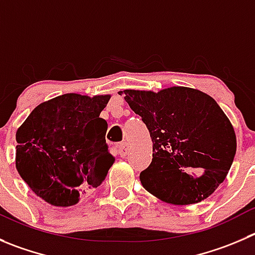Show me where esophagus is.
I'll return each instance as SVG.
<instances>
[{"mask_svg":"<svg viewBox=\"0 0 255 255\" xmlns=\"http://www.w3.org/2000/svg\"><path fill=\"white\" fill-rule=\"evenodd\" d=\"M128 152H129V144H128V142H121V144L119 145V154H120L121 156H126Z\"/></svg>","mask_w":255,"mask_h":255,"instance_id":"obj_1","label":"esophagus"}]
</instances>
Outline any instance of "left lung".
<instances>
[{"instance_id":"obj_1","label":"left lung","mask_w":255,"mask_h":255,"mask_svg":"<svg viewBox=\"0 0 255 255\" xmlns=\"http://www.w3.org/2000/svg\"><path fill=\"white\" fill-rule=\"evenodd\" d=\"M141 116L152 140V161L140 173L149 193L165 203L189 205L214 193L237 151L229 119L217 101L199 90L174 86L120 91ZM203 172L200 177L193 174Z\"/></svg>"}]
</instances>
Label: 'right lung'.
<instances>
[{
  "mask_svg": "<svg viewBox=\"0 0 255 255\" xmlns=\"http://www.w3.org/2000/svg\"><path fill=\"white\" fill-rule=\"evenodd\" d=\"M110 96L65 94L40 104L16 132V169L55 207H71L98 188L113 165L100 118Z\"/></svg>",
  "mask_w": 255,
  "mask_h": 255,
  "instance_id": "right-lung-1",
  "label": "right lung"
}]
</instances>
